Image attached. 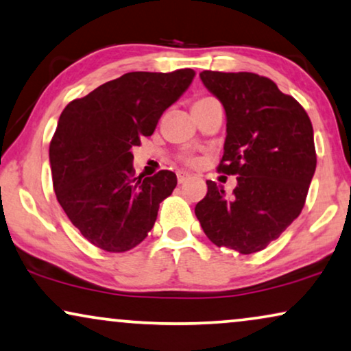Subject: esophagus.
<instances>
[{
    "label": "esophagus",
    "instance_id": "esophagus-1",
    "mask_svg": "<svg viewBox=\"0 0 351 351\" xmlns=\"http://www.w3.org/2000/svg\"><path fill=\"white\" fill-rule=\"evenodd\" d=\"M189 178H191L189 173H186V171H178V183H180V184H183L184 181H188Z\"/></svg>",
    "mask_w": 351,
    "mask_h": 351
}]
</instances>
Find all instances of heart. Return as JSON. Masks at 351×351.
<instances>
[{"mask_svg":"<svg viewBox=\"0 0 351 351\" xmlns=\"http://www.w3.org/2000/svg\"><path fill=\"white\" fill-rule=\"evenodd\" d=\"M208 99H212V97H197V99L194 101L193 106H197V104H200V102H205V101H208ZM184 162H186V165H189V167H194L195 165L194 158H186Z\"/></svg>","mask_w":351,"mask_h":351,"instance_id":"1","label":"heart"}]
</instances>
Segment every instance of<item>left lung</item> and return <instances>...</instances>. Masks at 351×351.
I'll use <instances>...</instances> for the list:
<instances>
[{"instance_id":"8db88e82","label":"left lung","mask_w":351,"mask_h":351,"mask_svg":"<svg viewBox=\"0 0 351 351\" xmlns=\"http://www.w3.org/2000/svg\"><path fill=\"white\" fill-rule=\"evenodd\" d=\"M200 80L226 112V141L217 170L236 175L226 195L207 181L195 217L210 241L249 255L278 239L300 215L316 170L311 120L292 96L252 72L204 70Z\"/></svg>"}]
</instances>
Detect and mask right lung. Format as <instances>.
<instances>
[{"instance_id": "add662e5", "label": "right lung", "mask_w": 351, "mask_h": 351, "mask_svg": "<svg viewBox=\"0 0 351 351\" xmlns=\"http://www.w3.org/2000/svg\"><path fill=\"white\" fill-rule=\"evenodd\" d=\"M195 72H130L69 102L49 144L56 197L86 241L127 252L146 239L158 205L176 188L160 170L134 176L132 149L151 136L163 112L188 90Z\"/></svg>"}]
</instances>
